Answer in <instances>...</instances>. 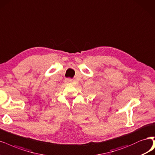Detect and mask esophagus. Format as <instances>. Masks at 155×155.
I'll return each instance as SVG.
<instances>
[{
  "label": "esophagus",
  "instance_id": "1",
  "mask_svg": "<svg viewBox=\"0 0 155 155\" xmlns=\"http://www.w3.org/2000/svg\"><path fill=\"white\" fill-rule=\"evenodd\" d=\"M66 82H67V83H72V80L70 79H67L66 80Z\"/></svg>",
  "mask_w": 155,
  "mask_h": 155
}]
</instances>
